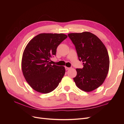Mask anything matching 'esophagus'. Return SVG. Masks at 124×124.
<instances>
[{"mask_svg": "<svg viewBox=\"0 0 124 124\" xmlns=\"http://www.w3.org/2000/svg\"><path fill=\"white\" fill-rule=\"evenodd\" d=\"M65 69H66V70H69V69H70V68H69V67H65Z\"/></svg>", "mask_w": 124, "mask_h": 124, "instance_id": "obj_1", "label": "esophagus"}]
</instances>
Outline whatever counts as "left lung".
I'll return each instance as SVG.
<instances>
[{
    "mask_svg": "<svg viewBox=\"0 0 124 124\" xmlns=\"http://www.w3.org/2000/svg\"><path fill=\"white\" fill-rule=\"evenodd\" d=\"M69 38L74 45L82 68H77L73 78L76 86L89 92L98 88L105 81L108 72L109 59L105 45L90 32L70 33Z\"/></svg>",
    "mask_w": 124,
    "mask_h": 124,
    "instance_id": "obj_1",
    "label": "left lung"
}]
</instances>
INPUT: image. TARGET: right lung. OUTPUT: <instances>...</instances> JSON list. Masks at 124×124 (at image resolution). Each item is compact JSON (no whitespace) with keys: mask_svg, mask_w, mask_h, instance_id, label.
<instances>
[{"mask_svg":"<svg viewBox=\"0 0 124 124\" xmlns=\"http://www.w3.org/2000/svg\"><path fill=\"white\" fill-rule=\"evenodd\" d=\"M67 38L63 34H40L26 46L23 55L22 68L25 79L39 93L53 91L63 77L64 66L51 65V58L56 55L60 44Z\"/></svg>","mask_w":124,"mask_h":124,"instance_id":"obj_1","label":"right lung"}]
</instances>
